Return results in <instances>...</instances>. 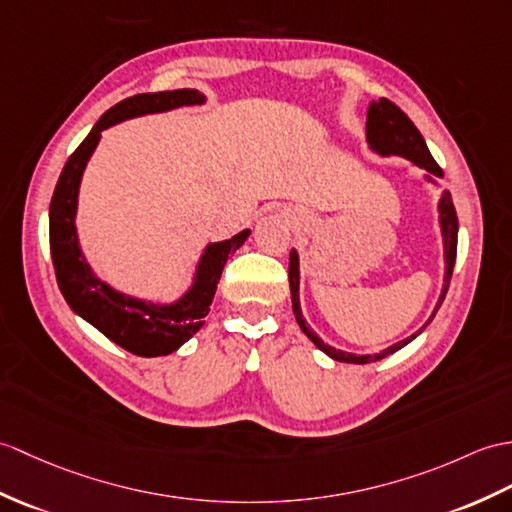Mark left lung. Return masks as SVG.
<instances>
[{"label": "left lung", "mask_w": 512, "mask_h": 512, "mask_svg": "<svg viewBox=\"0 0 512 512\" xmlns=\"http://www.w3.org/2000/svg\"><path fill=\"white\" fill-rule=\"evenodd\" d=\"M366 141L371 144V148L379 154H399V157L410 159L414 165L427 170L432 176H443L441 165L434 161V157L427 150V144L423 135L419 133V128L410 122V117L403 113L397 104H392L386 98H379L368 106V115H366ZM430 178V176H427ZM438 211H441V229H443V244H445V283H443V292L441 299L436 303V310L430 316V320L410 338L401 340L397 344H392L386 351L375 353V355H355V353H344L334 347H329L323 340H320L314 331L307 327L305 318L301 314V303H299V255L296 251L290 253V270H288V279H290V292H292V312L296 316V323L303 329V334L310 338L320 351H325L329 358H334L338 362H349V364H368V362H377L386 358V355L399 351L401 347H406L408 342L417 338L421 331L432 323V318L436 316L438 307L445 301V294L449 290V281H451V272H454L456 264V248H458V216H456V207L454 200H451V194L445 192L441 202H438Z\"/></svg>", "instance_id": "8db88e82"}]
</instances>
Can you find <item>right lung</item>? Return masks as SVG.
Returning a JSON list of instances; mask_svg holds the SVG:
<instances>
[{"label": "right lung", "instance_id": "right-lung-1", "mask_svg": "<svg viewBox=\"0 0 512 512\" xmlns=\"http://www.w3.org/2000/svg\"><path fill=\"white\" fill-rule=\"evenodd\" d=\"M202 102H205V95L196 89L139 93L117 102L100 117L85 141L71 152L61 176H58L50 202V251L58 288H61L67 305L95 329L102 331L106 338L130 353L141 355V358H157V355L176 351L205 325V316L209 314L222 268L227 264L229 255L246 242L251 231L246 229L233 235L231 240L209 244L205 255L200 257L194 285L183 299L172 305L139 301L133 296L115 292L111 285L95 277L80 253L74 222L80 178L104 128L130 120V117L163 113L178 109V106Z\"/></svg>", "mask_w": 512, "mask_h": 512}]
</instances>
